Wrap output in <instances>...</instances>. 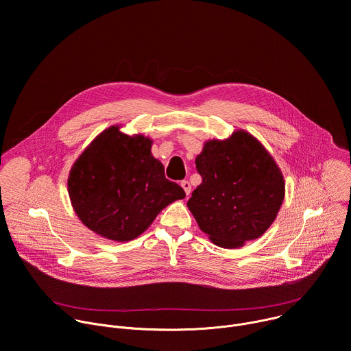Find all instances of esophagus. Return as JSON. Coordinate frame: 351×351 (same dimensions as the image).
I'll list each match as a JSON object with an SVG mask.
<instances>
[{
	"mask_svg": "<svg viewBox=\"0 0 351 351\" xmlns=\"http://www.w3.org/2000/svg\"><path fill=\"white\" fill-rule=\"evenodd\" d=\"M180 186H182V189L184 190L186 195H189V194H190V190H191V186H190V183H189L187 180H182V182H180Z\"/></svg>",
	"mask_w": 351,
	"mask_h": 351,
	"instance_id": "1",
	"label": "esophagus"
}]
</instances>
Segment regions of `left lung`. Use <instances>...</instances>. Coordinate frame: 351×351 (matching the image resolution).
Instances as JSON below:
<instances>
[{
	"label": "left lung",
	"mask_w": 351,
	"mask_h": 351,
	"mask_svg": "<svg viewBox=\"0 0 351 351\" xmlns=\"http://www.w3.org/2000/svg\"><path fill=\"white\" fill-rule=\"evenodd\" d=\"M195 168L203 182L187 207L214 244L239 248L274 223L285 198V179L253 134L239 129L225 140L206 141Z\"/></svg>",
	"instance_id": "left-lung-1"
}]
</instances>
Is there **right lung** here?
I'll use <instances>...</instances> for the list:
<instances>
[{
    "instance_id": "right-lung-1",
    "label": "right lung",
    "mask_w": 351,
    "mask_h": 351,
    "mask_svg": "<svg viewBox=\"0 0 351 351\" xmlns=\"http://www.w3.org/2000/svg\"><path fill=\"white\" fill-rule=\"evenodd\" d=\"M153 140L112 125L99 133L69 171L68 193L77 218L95 234L130 241L184 190L165 178Z\"/></svg>"
}]
</instances>
